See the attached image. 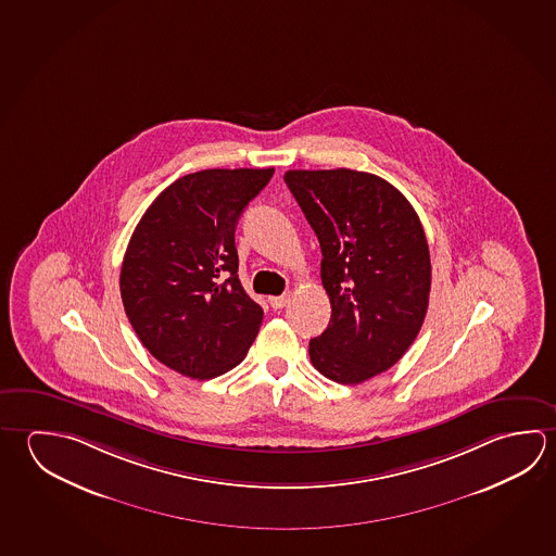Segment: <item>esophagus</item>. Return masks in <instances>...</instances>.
I'll return each instance as SVG.
<instances>
[{
  "label": "esophagus",
  "instance_id": "esophagus-1",
  "mask_svg": "<svg viewBox=\"0 0 556 556\" xmlns=\"http://www.w3.org/2000/svg\"><path fill=\"white\" fill-rule=\"evenodd\" d=\"M289 301V296L287 294H281V296H269V304H271V308L274 311H281L282 306L287 304Z\"/></svg>",
  "mask_w": 556,
  "mask_h": 556
}]
</instances>
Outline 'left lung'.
<instances>
[{
    "instance_id": "1",
    "label": "left lung",
    "mask_w": 556,
    "mask_h": 556,
    "mask_svg": "<svg viewBox=\"0 0 556 556\" xmlns=\"http://www.w3.org/2000/svg\"><path fill=\"white\" fill-rule=\"evenodd\" d=\"M285 184L321 250L328 328L308 343L312 365L341 384L389 370L426 318L431 264L414 206L382 177L355 169H291Z\"/></svg>"
}]
</instances>
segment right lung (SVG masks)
<instances>
[{
  "label": "right lung",
  "mask_w": 556,
  "mask_h": 556,
  "mask_svg": "<svg viewBox=\"0 0 556 556\" xmlns=\"http://www.w3.org/2000/svg\"><path fill=\"white\" fill-rule=\"evenodd\" d=\"M274 167L203 169L148 206L121 267V299L138 340L191 379L242 363L264 311L238 279L235 230Z\"/></svg>",
  "instance_id": "right-lung-1"
}]
</instances>
